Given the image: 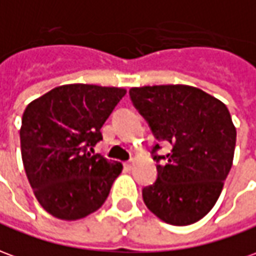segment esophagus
<instances>
[{
  "label": "esophagus",
  "instance_id": "1",
  "mask_svg": "<svg viewBox=\"0 0 256 256\" xmlns=\"http://www.w3.org/2000/svg\"><path fill=\"white\" fill-rule=\"evenodd\" d=\"M133 160H128V162H126V164H124V168H126V169H128V170H132V169H133Z\"/></svg>",
  "mask_w": 256,
  "mask_h": 256
}]
</instances>
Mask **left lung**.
<instances>
[{"label": "left lung", "mask_w": 256, "mask_h": 256, "mask_svg": "<svg viewBox=\"0 0 256 256\" xmlns=\"http://www.w3.org/2000/svg\"><path fill=\"white\" fill-rule=\"evenodd\" d=\"M159 142L152 148L158 178L142 188L146 208L174 226L196 223L220 196L233 165L236 128L228 106L205 91L184 84L144 86L128 91Z\"/></svg>", "instance_id": "left-lung-1"}]
</instances>
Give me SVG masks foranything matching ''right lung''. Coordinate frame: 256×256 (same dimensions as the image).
<instances>
[{
	"label": "right lung",
	"instance_id": "right-lung-1",
	"mask_svg": "<svg viewBox=\"0 0 256 256\" xmlns=\"http://www.w3.org/2000/svg\"><path fill=\"white\" fill-rule=\"evenodd\" d=\"M126 90L65 84L28 104L22 116L24 172L42 208L62 220H78L102 206L120 174V162L91 155L101 128Z\"/></svg>",
	"mask_w": 256,
	"mask_h": 256
}]
</instances>
